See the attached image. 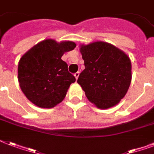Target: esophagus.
I'll use <instances>...</instances> for the list:
<instances>
[{
    "instance_id": "obj_1",
    "label": "esophagus",
    "mask_w": 154,
    "mask_h": 154,
    "mask_svg": "<svg viewBox=\"0 0 154 154\" xmlns=\"http://www.w3.org/2000/svg\"><path fill=\"white\" fill-rule=\"evenodd\" d=\"M79 75H80V72H75L74 77H75V78H76V80H77V78H78V77H79Z\"/></svg>"
}]
</instances>
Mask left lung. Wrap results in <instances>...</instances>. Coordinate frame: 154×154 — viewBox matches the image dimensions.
<instances>
[{"label":"left lung","instance_id":"1","mask_svg":"<svg viewBox=\"0 0 154 154\" xmlns=\"http://www.w3.org/2000/svg\"><path fill=\"white\" fill-rule=\"evenodd\" d=\"M85 69L77 83L89 101L101 109L117 105L132 80L131 60L126 53L105 42L80 45Z\"/></svg>","mask_w":154,"mask_h":154}]
</instances>
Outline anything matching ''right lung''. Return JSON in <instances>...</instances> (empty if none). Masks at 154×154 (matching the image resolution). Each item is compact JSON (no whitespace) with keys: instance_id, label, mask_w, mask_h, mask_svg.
<instances>
[{"instance_id":"right-lung-1","label":"right lung","mask_w":154,"mask_h":154,"mask_svg":"<svg viewBox=\"0 0 154 154\" xmlns=\"http://www.w3.org/2000/svg\"><path fill=\"white\" fill-rule=\"evenodd\" d=\"M75 47L74 42L69 41L45 39L20 57L18 82L28 100L44 109L55 107L64 100L76 79L68 71V65L61 57Z\"/></svg>"}]
</instances>
